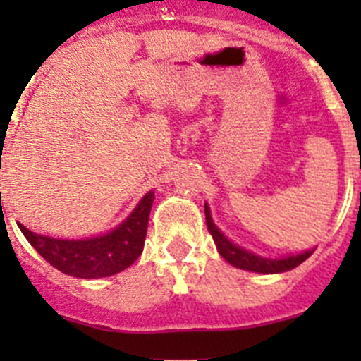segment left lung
I'll return each mask as SVG.
<instances>
[{"label":"left lung","instance_id":"1","mask_svg":"<svg viewBox=\"0 0 361 361\" xmlns=\"http://www.w3.org/2000/svg\"><path fill=\"white\" fill-rule=\"evenodd\" d=\"M204 211H206L207 231H209V234L213 235V241L214 245H216L218 253H220L228 264L234 265V267L238 269H243V271L260 272V274H278V272L292 271V269L297 267V265H300L302 262L307 260V258L312 255V251H314V250H307L297 255H286V257H281V258L260 257V255L251 253V251L245 250L243 246H238L235 243H232L231 239H227V235H225L224 232L214 225L207 202L204 204Z\"/></svg>","mask_w":361,"mask_h":361}]
</instances>
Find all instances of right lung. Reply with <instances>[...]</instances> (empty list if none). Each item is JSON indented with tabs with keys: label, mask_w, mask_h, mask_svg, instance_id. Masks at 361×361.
<instances>
[{
	"label": "right lung",
	"mask_w": 361,
	"mask_h": 361,
	"mask_svg": "<svg viewBox=\"0 0 361 361\" xmlns=\"http://www.w3.org/2000/svg\"><path fill=\"white\" fill-rule=\"evenodd\" d=\"M154 199L150 190L122 224L94 238L57 239L17 225L32 248L64 274L82 279L106 278L133 265L143 251Z\"/></svg>",
	"instance_id": "obj_1"
}]
</instances>
